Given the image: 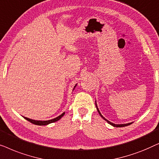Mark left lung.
<instances>
[{"label":"left lung","instance_id":"obj_1","mask_svg":"<svg viewBox=\"0 0 159 159\" xmlns=\"http://www.w3.org/2000/svg\"><path fill=\"white\" fill-rule=\"evenodd\" d=\"M95 106H96V108H97V110H98V113H99V114H100V116H101L102 118H103L104 120H106V121H107V122L109 124V125H112V126H114V127H126V126H128V125H131L132 123H128V124H121V125H115V124H114V123H112V122H111V121H108L107 119H105L104 118V117L102 116V114H101V112H100V111H99V109L98 108V106H97V105H96V103H95Z\"/></svg>","mask_w":159,"mask_h":159}]
</instances>
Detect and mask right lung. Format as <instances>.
Listing matches in <instances>:
<instances>
[{
	"label": "right lung",
	"mask_w": 159,
	"mask_h": 159,
	"mask_svg": "<svg viewBox=\"0 0 159 159\" xmlns=\"http://www.w3.org/2000/svg\"><path fill=\"white\" fill-rule=\"evenodd\" d=\"M77 86V84L75 86V87ZM74 88V89H75ZM65 114V112L63 113L60 115V116H58V117H56L55 119H51V120H48V121H38V120H33V119H30L29 118H27V117H25V119H27V121H29L30 122H31L32 124H34V125H40V126H43V125H49V124L51 123H53V122H55V121H57L58 120H59V119L61 118V117L64 116Z\"/></svg>",
	"instance_id": "obj_1"
}]
</instances>
